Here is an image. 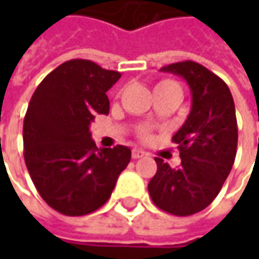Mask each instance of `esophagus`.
Instances as JSON below:
<instances>
[{"instance_id": "esophagus-1", "label": "esophagus", "mask_w": 259, "mask_h": 259, "mask_svg": "<svg viewBox=\"0 0 259 259\" xmlns=\"http://www.w3.org/2000/svg\"><path fill=\"white\" fill-rule=\"evenodd\" d=\"M145 155H148V153L147 151H144V150H140V148H134L133 150V158H141V157H145Z\"/></svg>"}]
</instances>
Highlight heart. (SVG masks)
Segmentation results:
<instances>
[{
  "mask_svg": "<svg viewBox=\"0 0 259 259\" xmlns=\"http://www.w3.org/2000/svg\"><path fill=\"white\" fill-rule=\"evenodd\" d=\"M165 83H173V82H170V80H164V82H161L160 85H165ZM148 135H150L148 130H147V128H143V130H141V137H143V138H148Z\"/></svg>",
  "mask_w": 259,
  "mask_h": 259,
  "instance_id": "1",
  "label": "heart"
}]
</instances>
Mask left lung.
Returning a JSON list of instances; mask_svg holds the SVG:
<instances>
[{"label": "left lung", "instance_id": "left-lung-1", "mask_svg": "<svg viewBox=\"0 0 259 259\" xmlns=\"http://www.w3.org/2000/svg\"><path fill=\"white\" fill-rule=\"evenodd\" d=\"M182 76L192 92V111L173 135L182 164L171 168L155 157L148 193L157 207L176 216L194 214L213 202L231 173L238 145L232 94L224 80L192 60L161 67Z\"/></svg>", "mask_w": 259, "mask_h": 259}]
</instances>
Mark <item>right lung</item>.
Instances as JSON below:
<instances>
[{"label": "right lung", "instance_id": "add662e5", "mask_svg": "<svg viewBox=\"0 0 259 259\" xmlns=\"http://www.w3.org/2000/svg\"><path fill=\"white\" fill-rule=\"evenodd\" d=\"M121 77L91 60L73 59L37 86L24 116V160L37 192L66 216L95 212L111 197L131 160L124 145L98 148L89 126L109 114L106 92Z\"/></svg>", "mask_w": 259, "mask_h": 259}]
</instances>
